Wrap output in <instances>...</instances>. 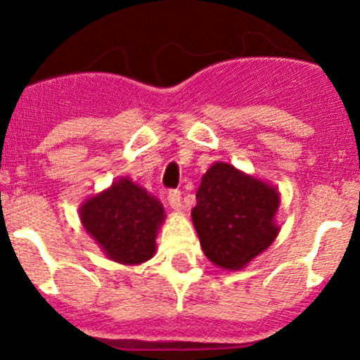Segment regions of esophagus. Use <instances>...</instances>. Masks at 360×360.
<instances>
[{
	"label": "esophagus",
	"instance_id": "obj_1",
	"mask_svg": "<svg viewBox=\"0 0 360 360\" xmlns=\"http://www.w3.org/2000/svg\"><path fill=\"white\" fill-rule=\"evenodd\" d=\"M167 200H169V205L172 207L174 210L183 209V202H181V191L179 190H170L169 195H167Z\"/></svg>",
	"mask_w": 360,
	"mask_h": 360
}]
</instances>
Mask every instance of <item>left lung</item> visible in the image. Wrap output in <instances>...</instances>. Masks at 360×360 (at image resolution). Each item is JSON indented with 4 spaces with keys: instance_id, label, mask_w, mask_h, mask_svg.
Here are the masks:
<instances>
[{
    "instance_id": "left-lung-1",
    "label": "left lung",
    "mask_w": 360,
    "mask_h": 360,
    "mask_svg": "<svg viewBox=\"0 0 360 360\" xmlns=\"http://www.w3.org/2000/svg\"><path fill=\"white\" fill-rule=\"evenodd\" d=\"M277 190L221 162L202 177L191 217L205 256L217 266L240 270L277 237Z\"/></svg>"
}]
</instances>
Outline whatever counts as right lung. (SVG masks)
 <instances>
[{
	"mask_svg": "<svg viewBox=\"0 0 360 360\" xmlns=\"http://www.w3.org/2000/svg\"><path fill=\"white\" fill-rule=\"evenodd\" d=\"M82 223L116 263L139 264L153 257L163 207L146 190L122 177L82 205Z\"/></svg>",
	"mask_w": 360,
	"mask_h": 360,
	"instance_id": "1",
	"label": "right lung"
}]
</instances>
